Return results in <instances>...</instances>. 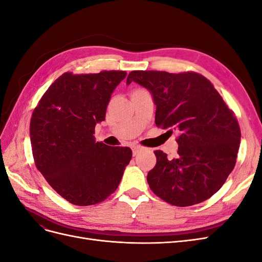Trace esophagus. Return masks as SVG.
I'll return each instance as SVG.
<instances>
[{
  "label": "esophagus",
  "mask_w": 262,
  "mask_h": 262,
  "mask_svg": "<svg viewBox=\"0 0 262 262\" xmlns=\"http://www.w3.org/2000/svg\"><path fill=\"white\" fill-rule=\"evenodd\" d=\"M140 150H141V147L139 145H133L132 146V154H133V156H137L139 154Z\"/></svg>",
  "instance_id": "34e87169"
}]
</instances>
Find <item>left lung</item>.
Segmentation results:
<instances>
[{
    "label": "left lung",
    "instance_id": "8db88e82",
    "mask_svg": "<svg viewBox=\"0 0 262 262\" xmlns=\"http://www.w3.org/2000/svg\"><path fill=\"white\" fill-rule=\"evenodd\" d=\"M136 82L153 95L158 128L176 131L177 158L155 150L147 173L152 191L165 202L189 207L217 192L234 169L241 143L238 121L213 84L195 72L132 71Z\"/></svg>",
    "mask_w": 262,
    "mask_h": 262
}]
</instances>
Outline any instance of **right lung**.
I'll use <instances>...</instances> for the list:
<instances>
[{"label":"right lung","instance_id":"1","mask_svg":"<svg viewBox=\"0 0 262 262\" xmlns=\"http://www.w3.org/2000/svg\"><path fill=\"white\" fill-rule=\"evenodd\" d=\"M125 71L95 74L63 73L43 94L30 120L36 167L67 201L93 205L120 184L132 157L130 147L108 146L95 140V125Z\"/></svg>","mask_w":262,"mask_h":262}]
</instances>
